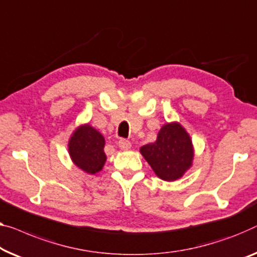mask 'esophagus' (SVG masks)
<instances>
[{"label":"esophagus","mask_w":257,"mask_h":257,"mask_svg":"<svg viewBox=\"0 0 257 257\" xmlns=\"http://www.w3.org/2000/svg\"><path fill=\"white\" fill-rule=\"evenodd\" d=\"M117 145L121 150H128V149H130V147H132V143L127 140H120L118 141Z\"/></svg>","instance_id":"obj_1"}]
</instances>
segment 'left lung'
Returning <instances> with one entry per match:
<instances>
[{"label":"left lung","instance_id":"1","mask_svg":"<svg viewBox=\"0 0 257 257\" xmlns=\"http://www.w3.org/2000/svg\"><path fill=\"white\" fill-rule=\"evenodd\" d=\"M157 177L164 181H177L193 166L195 150L187 130L177 121L160 128L156 142L140 149Z\"/></svg>","mask_w":257,"mask_h":257}]
</instances>
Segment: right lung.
<instances>
[{
  "mask_svg": "<svg viewBox=\"0 0 257 257\" xmlns=\"http://www.w3.org/2000/svg\"><path fill=\"white\" fill-rule=\"evenodd\" d=\"M104 148V136L89 123L79 124L68 142L71 162L79 170L91 175L99 173L105 165L107 157Z\"/></svg>",
  "mask_w": 257,
  "mask_h": 257,
  "instance_id": "obj_1",
  "label": "right lung"
}]
</instances>
